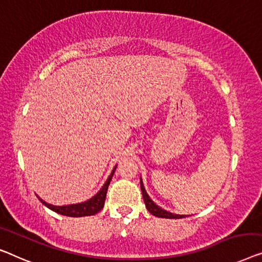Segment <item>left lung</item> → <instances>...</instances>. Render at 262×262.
Here are the masks:
<instances>
[{
	"label": "left lung",
	"instance_id": "left-lung-1",
	"mask_svg": "<svg viewBox=\"0 0 262 262\" xmlns=\"http://www.w3.org/2000/svg\"><path fill=\"white\" fill-rule=\"evenodd\" d=\"M140 189H142L144 203H145L146 209L149 210L152 215L157 216V217H162V219H182V217H185V216H187V215H178V214L170 213V211H166L164 209H162L159 206H157V204L150 199V196L147 195L145 188H144L142 177H140Z\"/></svg>",
	"mask_w": 262,
	"mask_h": 262
}]
</instances>
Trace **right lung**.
I'll return each instance as SVG.
<instances>
[{
    "label": "right lung",
    "instance_id": "1",
    "mask_svg": "<svg viewBox=\"0 0 262 262\" xmlns=\"http://www.w3.org/2000/svg\"><path fill=\"white\" fill-rule=\"evenodd\" d=\"M117 165L113 168L111 175L108 176L107 180H106L105 184L101 187L99 191L97 192L93 197H91L90 200L85 201V202L81 203H74V204H67V206H53V204H49L47 202H45L42 199L39 200L41 201V203L45 204L49 209L55 211V213L65 215V216H71V217H82V216H91L97 214L98 211H100L104 208V203H105V199H106V192H107L110 182L112 180L113 173L116 171Z\"/></svg>",
    "mask_w": 262,
    "mask_h": 262
}]
</instances>
